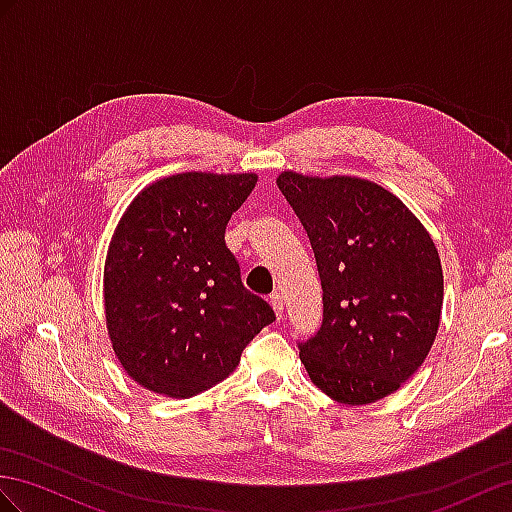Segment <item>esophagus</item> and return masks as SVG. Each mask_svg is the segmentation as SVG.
<instances>
[{"label":"esophagus","mask_w":512,"mask_h":512,"mask_svg":"<svg viewBox=\"0 0 512 512\" xmlns=\"http://www.w3.org/2000/svg\"><path fill=\"white\" fill-rule=\"evenodd\" d=\"M270 305H272L274 313H277V318L281 320V318H283V296H281L279 292H274V294L270 296Z\"/></svg>","instance_id":"esophagus-1"}]
</instances>
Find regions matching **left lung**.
<instances>
[{
    "mask_svg": "<svg viewBox=\"0 0 512 512\" xmlns=\"http://www.w3.org/2000/svg\"><path fill=\"white\" fill-rule=\"evenodd\" d=\"M277 186L303 222L322 281V326L298 344L309 378L342 404L389 396L437 337L435 242L398 196L368 179L285 170Z\"/></svg>",
    "mask_w": 512,
    "mask_h": 512,
    "instance_id": "1",
    "label": "left lung"
}]
</instances>
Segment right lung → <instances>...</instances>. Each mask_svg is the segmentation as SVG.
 Masks as SVG:
<instances>
[{"label":"right lung","mask_w":512,"mask_h":512,"mask_svg":"<svg viewBox=\"0 0 512 512\" xmlns=\"http://www.w3.org/2000/svg\"><path fill=\"white\" fill-rule=\"evenodd\" d=\"M257 175L181 173L151 183L123 214L103 270L112 348L134 381L192 398L227 378L274 322L225 244Z\"/></svg>","instance_id":"right-lung-1"}]
</instances>
